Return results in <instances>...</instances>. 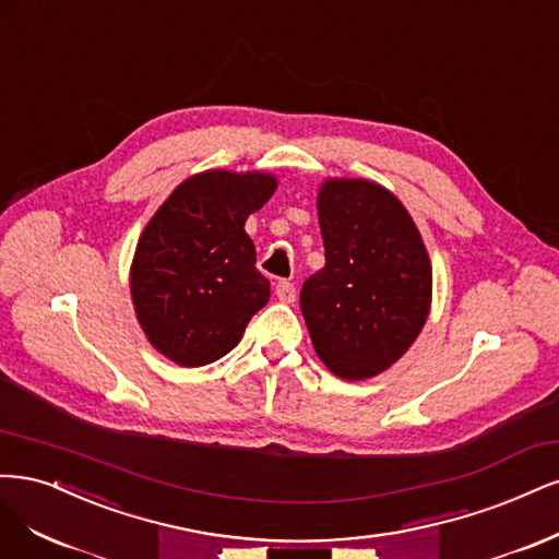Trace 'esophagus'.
Returning a JSON list of instances; mask_svg holds the SVG:
<instances>
[{"instance_id": "esophagus-1", "label": "esophagus", "mask_w": 559, "mask_h": 559, "mask_svg": "<svg viewBox=\"0 0 559 559\" xmlns=\"http://www.w3.org/2000/svg\"><path fill=\"white\" fill-rule=\"evenodd\" d=\"M276 297H278L283 304H293V301H295V297H297V287H295V283H290V281H281V283L276 285Z\"/></svg>"}]
</instances>
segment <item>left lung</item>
<instances>
[{
    "label": "left lung",
    "mask_w": 559,
    "mask_h": 559,
    "mask_svg": "<svg viewBox=\"0 0 559 559\" xmlns=\"http://www.w3.org/2000/svg\"><path fill=\"white\" fill-rule=\"evenodd\" d=\"M325 266L299 306L318 357L346 381L385 371L418 338L431 304V264L404 204L365 178L318 192Z\"/></svg>",
    "instance_id": "1"
}]
</instances>
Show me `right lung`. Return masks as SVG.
Here are the masks:
<instances>
[{
    "label": "right lung",
    "instance_id": "add662e5",
    "mask_svg": "<svg viewBox=\"0 0 559 559\" xmlns=\"http://www.w3.org/2000/svg\"><path fill=\"white\" fill-rule=\"evenodd\" d=\"M264 171L190 176L143 229L130 272L141 330L181 367H204L239 344L269 301L243 225L276 190Z\"/></svg>",
    "mask_w": 559,
    "mask_h": 559
}]
</instances>
